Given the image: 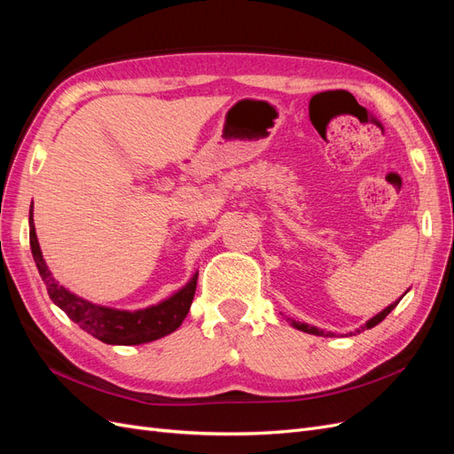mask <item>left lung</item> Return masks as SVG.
Here are the masks:
<instances>
[{
    "mask_svg": "<svg viewBox=\"0 0 454 454\" xmlns=\"http://www.w3.org/2000/svg\"><path fill=\"white\" fill-rule=\"evenodd\" d=\"M403 295H405V294H403ZM403 295H402V297H403ZM402 297H400V299H402ZM400 299H397L395 303L388 305L382 312H379L377 316H373V318H371V320H367L360 329H356V332L362 333V332H365V329H371V327H375L377 324H380V322H382L384 318H387V316L395 309V305L400 303ZM290 322H292V325H294L295 329H299V332L312 333V335H320V337H333L332 332H324V329H318V327H314V325H309V324H303V322H295V320H290ZM350 335H352V333H350Z\"/></svg>",
    "mask_w": 454,
    "mask_h": 454,
    "instance_id": "1",
    "label": "left lung"
}]
</instances>
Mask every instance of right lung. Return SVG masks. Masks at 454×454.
Masks as SVG:
<instances>
[{"instance_id":"right-lung-1","label":"right lung","mask_w":454,"mask_h":454,"mask_svg":"<svg viewBox=\"0 0 454 454\" xmlns=\"http://www.w3.org/2000/svg\"><path fill=\"white\" fill-rule=\"evenodd\" d=\"M30 248L39 270V277L43 278L52 303L60 307L67 314V318L74 320L83 332L90 333L102 342H107V345H144V342H151L164 335H170L182 325L191 309V303H193L199 272H195L193 278L172 297L160 301L159 305L140 310H119L112 307H100L72 294L70 290H66L64 286L54 280L45 263L43 254H41L32 208Z\"/></svg>"}]
</instances>
